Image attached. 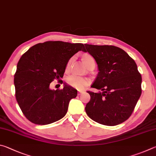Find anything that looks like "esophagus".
<instances>
[{"label":"esophagus","mask_w":156,"mask_h":156,"mask_svg":"<svg viewBox=\"0 0 156 156\" xmlns=\"http://www.w3.org/2000/svg\"><path fill=\"white\" fill-rule=\"evenodd\" d=\"M84 92H85V91H84V90H78V94L80 95L81 94L84 93Z\"/></svg>","instance_id":"34e87169"}]
</instances>
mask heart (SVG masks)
Here are the masks:
<instances>
[{"mask_svg":"<svg viewBox=\"0 0 156 156\" xmlns=\"http://www.w3.org/2000/svg\"><path fill=\"white\" fill-rule=\"evenodd\" d=\"M83 59L87 66H88L92 64H94V59H93V57L90 55L86 54L85 55H83ZM70 65V60L68 62V64L66 65V68H69ZM67 83L69 84L70 86L73 87V88L78 90H81L83 89L84 87L88 83V79H86L85 77H82V76H80L76 75H72L67 78Z\"/></svg>","mask_w":156,"mask_h":156,"instance_id":"1","label":"heart"}]
</instances>
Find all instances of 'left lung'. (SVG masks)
<instances>
[{"instance_id": "obj_1", "label": "left lung", "mask_w": 156, "mask_h": 156, "mask_svg": "<svg viewBox=\"0 0 156 156\" xmlns=\"http://www.w3.org/2000/svg\"><path fill=\"white\" fill-rule=\"evenodd\" d=\"M84 52L94 57L99 73L88 91L90 101L86 106L88 116L98 123L114 126L132 114L142 92V76L136 62L126 52L114 46L85 44Z\"/></svg>"}]
</instances>
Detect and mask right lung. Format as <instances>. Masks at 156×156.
Masks as SVG:
<instances>
[{"label":"right lung","mask_w":156,"mask_h":156,"mask_svg":"<svg viewBox=\"0 0 156 156\" xmlns=\"http://www.w3.org/2000/svg\"><path fill=\"white\" fill-rule=\"evenodd\" d=\"M80 51H85L83 44L48 41L33 46L22 55L14 75L16 98L29 121L48 125L66 115L77 90L67 83L55 90L50 84L63 77L69 59Z\"/></svg>","instance_id":"right-lung-1"}]
</instances>
